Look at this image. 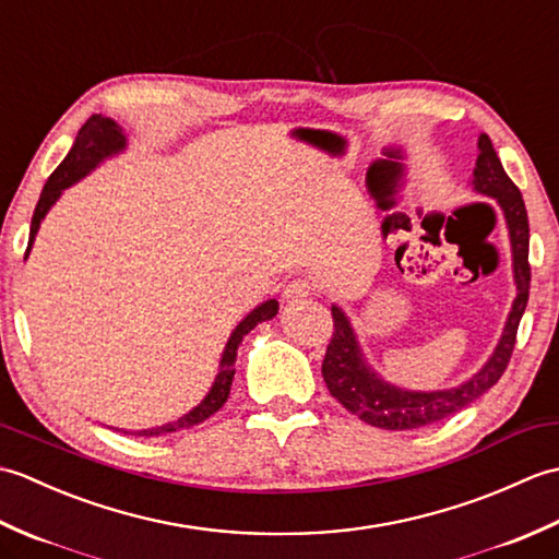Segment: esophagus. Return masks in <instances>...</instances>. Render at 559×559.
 Here are the masks:
<instances>
[{"label":"esophagus","mask_w":559,"mask_h":559,"mask_svg":"<svg viewBox=\"0 0 559 559\" xmlns=\"http://www.w3.org/2000/svg\"><path fill=\"white\" fill-rule=\"evenodd\" d=\"M312 290H314V283L312 281L295 278V281L288 283L286 288H283V300H286L288 305H295V302H300L305 298H310Z\"/></svg>","instance_id":"1"}]
</instances>
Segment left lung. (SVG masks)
Segmentation results:
<instances>
[{
	"label": "left lung",
	"instance_id": "8db88e82",
	"mask_svg": "<svg viewBox=\"0 0 559 559\" xmlns=\"http://www.w3.org/2000/svg\"><path fill=\"white\" fill-rule=\"evenodd\" d=\"M471 185L476 194L497 201L509 230L516 298L512 302V310H509L502 336L497 341L488 362L459 386L437 391L403 389L399 384L386 382L382 374L374 372V367L365 358L348 314L338 305H331L334 336H331L322 362L324 382L331 396L367 425L382 427V430H415V427L447 420L500 382V377L507 370V362L512 358L516 329L521 317H524L531 286L528 216L519 187L509 180L488 134L478 136V160L476 168H473Z\"/></svg>",
	"mask_w": 559,
	"mask_h": 559
}]
</instances>
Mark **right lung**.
Wrapping results in <instances>:
<instances>
[{
  "label": "right lung",
  "instance_id": "right-lung-1",
  "mask_svg": "<svg viewBox=\"0 0 559 559\" xmlns=\"http://www.w3.org/2000/svg\"><path fill=\"white\" fill-rule=\"evenodd\" d=\"M127 148V134L122 132V127L117 124L110 117H103V115H93L91 120L79 129L74 146L67 153V158L57 165V170L47 177V182L40 192L38 199V206H35L33 213V221H31V235H28V249H26V257L31 254V247L35 242V235L40 230V223L47 216V211H50L57 199L62 197V192L67 187L76 185L79 180H83L88 173H93L98 168L103 160H108L117 153H122ZM278 314V302L276 300H266L261 302L259 307H254L252 312H249L240 324L233 329V334L225 343L223 355H221V365H218V374L213 379V384L209 389V394L201 399V403L197 406L180 415L177 420H170L165 425L158 427H146V430H122L124 435H134V437H158V435H168V432H177V430H189V427H194L199 423H204L206 418H211L213 413H216L225 401H228L230 394V384H233V377H235V358H237V346H240L242 338L252 331L257 324L266 322V319H273Z\"/></svg>",
  "mask_w": 559,
  "mask_h": 559
}]
</instances>
